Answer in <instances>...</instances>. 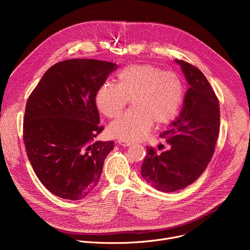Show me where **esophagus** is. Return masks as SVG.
I'll list each match as a JSON object with an SVG mask.
<instances>
[{
  "label": "esophagus",
  "mask_w": 250,
  "mask_h": 250,
  "mask_svg": "<svg viewBox=\"0 0 250 250\" xmlns=\"http://www.w3.org/2000/svg\"><path fill=\"white\" fill-rule=\"evenodd\" d=\"M119 144L124 146H130L132 145V142L127 141V140H119Z\"/></svg>",
  "instance_id": "1"
}]
</instances>
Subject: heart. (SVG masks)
Here are the masks:
<instances>
[{
	"label": "heart",
	"instance_id": "1",
	"mask_svg": "<svg viewBox=\"0 0 250 250\" xmlns=\"http://www.w3.org/2000/svg\"><path fill=\"white\" fill-rule=\"evenodd\" d=\"M118 84L105 81L97 90L98 110L108 118L118 117L129 103L132 108L111 123L108 133L135 141L145 138L153 123H171L179 113L185 96L182 79L155 65L131 64L117 74Z\"/></svg>",
	"mask_w": 250,
	"mask_h": 250
}]
</instances>
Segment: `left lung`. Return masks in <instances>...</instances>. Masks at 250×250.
<instances>
[{"instance_id":"obj_1","label":"left lung","mask_w":250,"mask_h":250,"mask_svg":"<svg viewBox=\"0 0 250 250\" xmlns=\"http://www.w3.org/2000/svg\"><path fill=\"white\" fill-rule=\"evenodd\" d=\"M190 85L181 114L159 136L170 149L157 153L147 146L141 165L144 179L162 192L184 189L207 168L220 131V103L205 75L196 66L176 60Z\"/></svg>"}]
</instances>
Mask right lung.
Wrapping results in <instances>:
<instances>
[{"instance_id": "1", "label": "right lung", "mask_w": 250, "mask_h": 250, "mask_svg": "<svg viewBox=\"0 0 250 250\" xmlns=\"http://www.w3.org/2000/svg\"><path fill=\"white\" fill-rule=\"evenodd\" d=\"M117 68L115 63L95 59L58 62L27 99L25 151L40 181L57 197L83 199L99 182L114 140L94 141L104 130L95 96Z\"/></svg>"}]
</instances>
